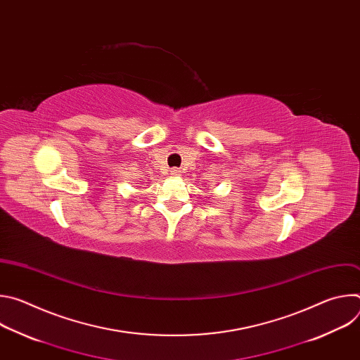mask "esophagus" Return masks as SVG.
Listing matches in <instances>:
<instances>
[{
	"mask_svg": "<svg viewBox=\"0 0 360 360\" xmlns=\"http://www.w3.org/2000/svg\"><path fill=\"white\" fill-rule=\"evenodd\" d=\"M171 175H172V176H179V175H181V171H179L178 168H172Z\"/></svg>",
	"mask_w": 360,
	"mask_h": 360,
	"instance_id": "34e87169",
	"label": "esophagus"
}]
</instances>
